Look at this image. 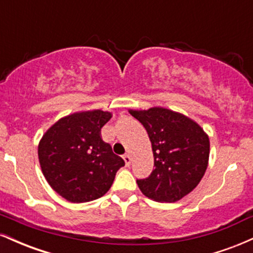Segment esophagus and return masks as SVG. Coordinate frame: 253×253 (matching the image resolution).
Returning <instances> with one entry per match:
<instances>
[{
  "label": "esophagus",
  "mask_w": 253,
  "mask_h": 253,
  "mask_svg": "<svg viewBox=\"0 0 253 253\" xmlns=\"http://www.w3.org/2000/svg\"><path fill=\"white\" fill-rule=\"evenodd\" d=\"M124 161H125V164H126V167H129L130 164V156L128 155V153H126V155H124Z\"/></svg>",
  "instance_id": "1"
}]
</instances>
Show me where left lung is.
Instances as JSON below:
<instances>
[{
	"label": "left lung",
	"instance_id": "8db88e82",
	"mask_svg": "<svg viewBox=\"0 0 253 253\" xmlns=\"http://www.w3.org/2000/svg\"><path fill=\"white\" fill-rule=\"evenodd\" d=\"M147 130L155 169L136 179L139 189L158 202H176L189 194L205 175L210 158V139L196 123L172 110H129Z\"/></svg>",
	"mask_w": 253,
	"mask_h": 253
}]
</instances>
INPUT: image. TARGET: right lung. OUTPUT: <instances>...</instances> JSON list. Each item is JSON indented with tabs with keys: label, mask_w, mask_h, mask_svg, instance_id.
I'll return each mask as SVG.
<instances>
[{
	"label": "right lung",
	"mask_w": 253,
	"mask_h": 253,
	"mask_svg": "<svg viewBox=\"0 0 253 253\" xmlns=\"http://www.w3.org/2000/svg\"><path fill=\"white\" fill-rule=\"evenodd\" d=\"M110 118L103 110L75 113L57 121L40 140L38 156L43 176L68 201L103 196L125 165L100 135Z\"/></svg>",
	"instance_id": "right-lung-1"
}]
</instances>
